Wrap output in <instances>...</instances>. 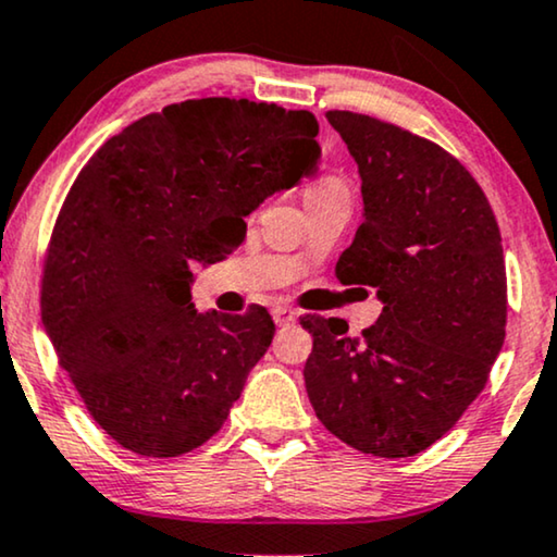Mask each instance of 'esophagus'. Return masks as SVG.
Here are the masks:
<instances>
[{"label":"esophagus","instance_id":"34e87169","mask_svg":"<svg viewBox=\"0 0 557 557\" xmlns=\"http://www.w3.org/2000/svg\"><path fill=\"white\" fill-rule=\"evenodd\" d=\"M272 320H275V325L285 327V325H289V323H295V310H289V308H275V310H272Z\"/></svg>","mask_w":557,"mask_h":557}]
</instances>
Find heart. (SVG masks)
Here are the masks:
<instances>
[{
  "instance_id": "1",
  "label": "heart",
  "mask_w": 557,
  "mask_h": 557,
  "mask_svg": "<svg viewBox=\"0 0 557 557\" xmlns=\"http://www.w3.org/2000/svg\"><path fill=\"white\" fill-rule=\"evenodd\" d=\"M338 191H348V186L341 176H320L318 182L310 184V189L305 191V201L327 197V194H338Z\"/></svg>"
}]
</instances>
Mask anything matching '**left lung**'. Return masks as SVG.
Masks as SVG:
<instances>
[{"mask_svg": "<svg viewBox=\"0 0 557 557\" xmlns=\"http://www.w3.org/2000/svg\"><path fill=\"white\" fill-rule=\"evenodd\" d=\"M325 119L363 194V222L335 275L375 287L383 310L360 338L335 318H300L312 333L305 388L341 442L413 457L457 424L503 350V237L480 184L442 146L371 115Z\"/></svg>", "mask_w": 557, "mask_h": 557, "instance_id": "obj_1", "label": "left lung"}]
</instances>
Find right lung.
Listing matches in <instances>:
<instances>
[{"instance_id":"add662e5","label":"right lung","mask_w":557,"mask_h":557,"mask_svg":"<svg viewBox=\"0 0 557 557\" xmlns=\"http://www.w3.org/2000/svg\"><path fill=\"white\" fill-rule=\"evenodd\" d=\"M318 121L275 103L201 98L144 115L77 174L54 222L42 325L103 432L140 457L214 436L268 354L270 312H197L191 262L315 174Z\"/></svg>"}]
</instances>
